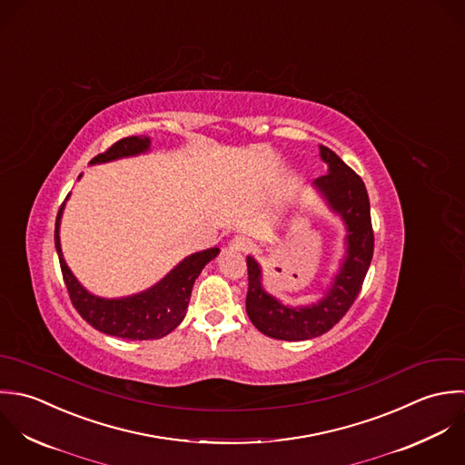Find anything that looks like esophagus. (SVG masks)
Wrapping results in <instances>:
<instances>
[{"label": "esophagus", "mask_w": 465, "mask_h": 465, "mask_svg": "<svg viewBox=\"0 0 465 465\" xmlns=\"http://www.w3.org/2000/svg\"><path fill=\"white\" fill-rule=\"evenodd\" d=\"M229 247H231L232 251L245 252V251H249V249L252 247V242H251L249 238H245V236H236V238H232V240H231Z\"/></svg>", "instance_id": "34e87169"}]
</instances>
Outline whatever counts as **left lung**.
<instances>
[{"instance_id": "left-lung-1", "label": "left lung", "mask_w": 465, "mask_h": 465, "mask_svg": "<svg viewBox=\"0 0 465 465\" xmlns=\"http://www.w3.org/2000/svg\"><path fill=\"white\" fill-rule=\"evenodd\" d=\"M319 150L322 162L328 163V173L315 178L313 185L346 225V254L324 298L310 307L283 305L263 291L262 269L252 256H247L249 319L262 333L282 341L312 339L337 324L359 296L373 256V229L364 182L331 150L326 146Z\"/></svg>"}]
</instances>
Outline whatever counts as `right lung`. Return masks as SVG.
Returning <instances> with one entry per match:
<instances>
[{"instance_id": "obj_1", "label": "right lung", "mask_w": 465, "mask_h": 465, "mask_svg": "<svg viewBox=\"0 0 465 465\" xmlns=\"http://www.w3.org/2000/svg\"><path fill=\"white\" fill-rule=\"evenodd\" d=\"M150 137H126L117 141L104 153H99L92 158L90 163L110 162L124 156L141 155L150 150ZM70 196V194H68ZM66 196V200H68ZM64 203H61L57 218H55V251L59 256V265L63 272L64 285L68 289L72 305L81 313V317L92 324L95 330L115 335L130 341H146V339H160L173 331L182 319L185 317V310L189 305L191 291L194 280L202 272V269L218 256L220 249L213 247L202 252H194L182 260L165 278H162L152 289L119 300H104L90 294L72 274L68 269L61 242H59V223Z\"/></svg>"}]
</instances>
